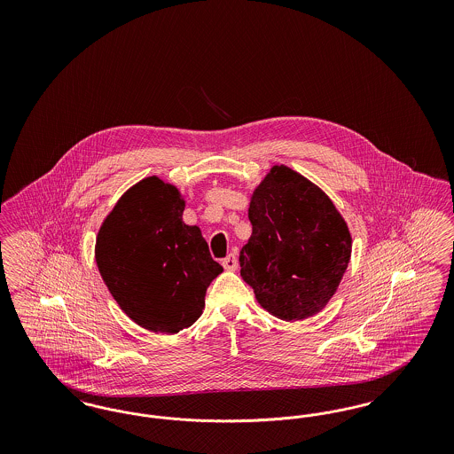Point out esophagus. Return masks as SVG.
I'll return each mask as SVG.
<instances>
[{
  "instance_id": "1",
  "label": "esophagus",
  "mask_w": 454,
  "mask_h": 454,
  "mask_svg": "<svg viewBox=\"0 0 454 454\" xmlns=\"http://www.w3.org/2000/svg\"><path fill=\"white\" fill-rule=\"evenodd\" d=\"M223 267L230 272H235L238 269V259L235 254H230L226 259H223Z\"/></svg>"
}]
</instances>
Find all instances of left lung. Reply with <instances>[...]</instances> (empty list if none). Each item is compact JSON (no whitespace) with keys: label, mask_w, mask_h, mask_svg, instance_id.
<instances>
[{"label":"left lung","mask_w":454,"mask_h":454,"mask_svg":"<svg viewBox=\"0 0 454 454\" xmlns=\"http://www.w3.org/2000/svg\"><path fill=\"white\" fill-rule=\"evenodd\" d=\"M248 219L239 274L260 306L284 322L320 313L352 254L350 230L332 199L301 173L274 165L250 195Z\"/></svg>","instance_id":"obj_1"}]
</instances>
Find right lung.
Here are the masks:
<instances>
[{
	"mask_svg": "<svg viewBox=\"0 0 454 454\" xmlns=\"http://www.w3.org/2000/svg\"><path fill=\"white\" fill-rule=\"evenodd\" d=\"M184 194L158 175L129 187L100 224L95 262L112 298L134 324L161 335L202 315L223 267L199 226L182 221Z\"/></svg>",
	"mask_w": 454,
	"mask_h": 454,
	"instance_id": "right-lung-1",
	"label": "right lung"
}]
</instances>
